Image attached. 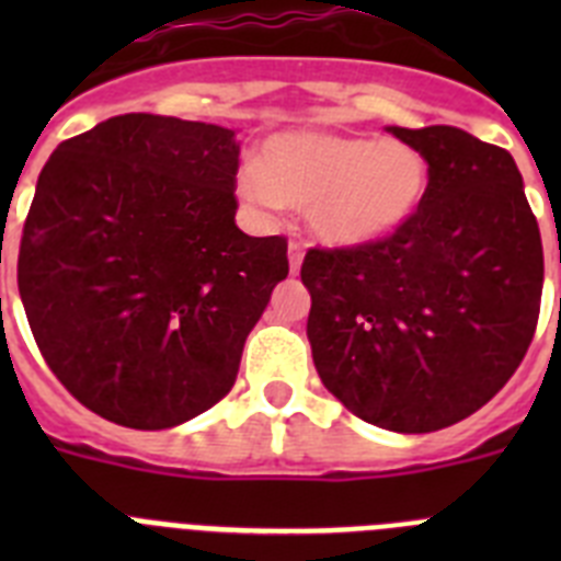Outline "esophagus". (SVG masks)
Returning a JSON list of instances; mask_svg holds the SVG:
<instances>
[{
    "label": "esophagus",
    "instance_id": "esophagus-1",
    "mask_svg": "<svg viewBox=\"0 0 561 561\" xmlns=\"http://www.w3.org/2000/svg\"><path fill=\"white\" fill-rule=\"evenodd\" d=\"M300 264H304V247L297 244V241H291V244H289V270H291V275H295V272H300Z\"/></svg>",
    "mask_w": 561,
    "mask_h": 561
}]
</instances>
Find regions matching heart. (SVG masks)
<instances>
[{"label": "heart", "instance_id": "1", "mask_svg": "<svg viewBox=\"0 0 561 561\" xmlns=\"http://www.w3.org/2000/svg\"><path fill=\"white\" fill-rule=\"evenodd\" d=\"M430 191V165L401 140L295 128L261 142L255 165L238 173V196L252 207H304L323 244H379L413 221Z\"/></svg>", "mask_w": 561, "mask_h": 561}]
</instances>
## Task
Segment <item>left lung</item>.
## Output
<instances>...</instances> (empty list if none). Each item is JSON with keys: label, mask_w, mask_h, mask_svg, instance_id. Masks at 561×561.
<instances>
[{"label": "left lung", "mask_w": 561, "mask_h": 561, "mask_svg": "<svg viewBox=\"0 0 561 561\" xmlns=\"http://www.w3.org/2000/svg\"><path fill=\"white\" fill-rule=\"evenodd\" d=\"M388 131L424 153L427 199L379 244L306 252V334L351 413L435 433L519 368L542 300V238L505 148L455 126Z\"/></svg>", "instance_id": "obj_1"}]
</instances>
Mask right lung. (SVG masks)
Here are the masks:
<instances>
[{
    "label": "right lung",
    "instance_id": "right-lung-1",
    "mask_svg": "<svg viewBox=\"0 0 561 561\" xmlns=\"http://www.w3.org/2000/svg\"><path fill=\"white\" fill-rule=\"evenodd\" d=\"M238 146L232 128L140 112L44 165L19 295L49 370L101 419L168 430L230 393L289 275L284 236L236 227Z\"/></svg>",
    "mask_w": 561,
    "mask_h": 561
}]
</instances>
